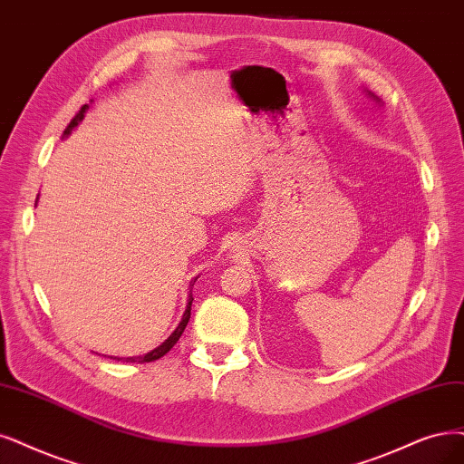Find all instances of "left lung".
<instances>
[{"label": "left lung", "instance_id": "1", "mask_svg": "<svg viewBox=\"0 0 464 464\" xmlns=\"http://www.w3.org/2000/svg\"><path fill=\"white\" fill-rule=\"evenodd\" d=\"M369 95H371L374 101H379V97H376V95H372V93H369Z\"/></svg>", "mask_w": 464, "mask_h": 464}]
</instances>
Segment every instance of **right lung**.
I'll use <instances>...</instances> for the list:
<instances>
[{
    "label": "right lung",
    "mask_w": 464,
    "mask_h": 464,
    "mask_svg": "<svg viewBox=\"0 0 464 464\" xmlns=\"http://www.w3.org/2000/svg\"><path fill=\"white\" fill-rule=\"evenodd\" d=\"M88 109H90L88 105H83V107L76 112V116L71 120V124L66 126L64 135L71 133V131L82 122V118H83V114H85V111H88ZM36 202H38V200H36ZM195 281H197V277L193 279V285H195ZM191 288H193V286H191ZM191 304H193V293H191V290H188L187 310H185V314H183V317H181V323L178 324V329H176L174 333H171V334L168 336V340H164L159 348H154L152 352H149V353H145V355H135V357H112V359H116V362H124V363H149V362H154V359H160L162 355H166L171 348H174V344L179 340V336L183 334L188 319H191Z\"/></svg>",
    "instance_id": "obj_1"
}]
</instances>
